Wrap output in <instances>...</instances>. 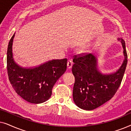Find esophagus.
I'll list each match as a JSON object with an SVG mask.
<instances>
[{"label": "esophagus", "instance_id": "1", "mask_svg": "<svg viewBox=\"0 0 131 131\" xmlns=\"http://www.w3.org/2000/svg\"><path fill=\"white\" fill-rule=\"evenodd\" d=\"M72 65H73L72 61H71V60L68 61V62H67V68H68V69H71V67H72Z\"/></svg>", "mask_w": 131, "mask_h": 131}]
</instances>
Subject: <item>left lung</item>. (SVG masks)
<instances>
[{
	"label": "left lung",
	"mask_w": 131,
	"mask_h": 131,
	"mask_svg": "<svg viewBox=\"0 0 131 131\" xmlns=\"http://www.w3.org/2000/svg\"><path fill=\"white\" fill-rule=\"evenodd\" d=\"M122 44L125 60L121 68L113 74L104 75L96 69V59L91 53L73 56L72 73L75 78L73 97L79 108L92 110L110 100L121 85L128 62L125 42Z\"/></svg>",
	"instance_id": "1"
}]
</instances>
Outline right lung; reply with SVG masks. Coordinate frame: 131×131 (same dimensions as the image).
<instances>
[{"label": "right lung", "mask_w": 131, "mask_h": 131, "mask_svg": "<svg viewBox=\"0 0 131 131\" xmlns=\"http://www.w3.org/2000/svg\"><path fill=\"white\" fill-rule=\"evenodd\" d=\"M15 34L9 42L7 70L9 80L18 95L29 103L39 104L47 101L52 89L67 69V59L53 60L33 69H23L13 60L12 45Z\"/></svg>", "instance_id": "right-lung-1"}]
</instances>
